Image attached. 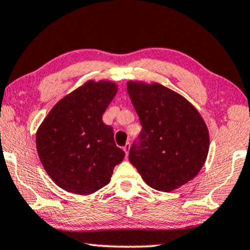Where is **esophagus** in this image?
<instances>
[{"label":"esophagus","instance_id":"esophagus-1","mask_svg":"<svg viewBox=\"0 0 250 250\" xmlns=\"http://www.w3.org/2000/svg\"><path fill=\"white\" fill-rule=\"evenodd\" d=\"M129 148H131V145H129V142H127V144H126L124 147H123V150L125 151V154H126V156H127L128 155V151H129Z\"/></svg>","mask_w":250,"mask_h":250}]
</instances>
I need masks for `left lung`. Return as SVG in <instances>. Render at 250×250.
Masks as SVG:
<instances>
[{"mask_svg": "<svg viewBox=\"0 0 250 250\" xmlns=\"http://www.w3.org/2000/svg\"><path fill=\"white\" fill-rule=\"evenodd\" d=\"M126 87L142 125L129 162L151 188H179L206 163L210 144L206 122L192 103L161 83L129 80Z\"/></svg>", "mask_w": 250, "mask_h": 250, "instance_id": "1", "label": "left lung"}]
</instances>
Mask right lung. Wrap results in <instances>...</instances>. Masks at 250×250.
<instances>
[{"mask_svg": "<svg viewBox=\"0 0 250 250\" xmlns=\"http://www.w3.org/2000/svg\"><path fill=\"white\" fill-rule=\"evenodd\" d=\"M118 90L110 80H87L53 106L37 131L39 158L69 193L89 195L110 183L125 153L102 116Z\"/></svg>", "mask_w": 250, "mask_h": 250, "instance_id": "obj_1", "label": "right lung"}]
</instances>
